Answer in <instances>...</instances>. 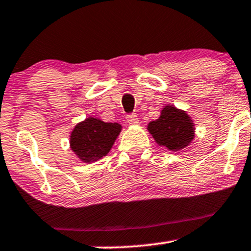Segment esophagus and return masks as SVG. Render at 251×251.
<instances>
[{
  "mask_svg": "<svg viewBox=\"0 0 251 251\" xmlns=\"http://www.w3.org/2000/svg\"><path fill=\"white\" fill-rule=\"evenodd\" d=\"M126 122L129 123L130 126H136L139 123V118L135 114H129L126 115Z\"/></svg>",
  "mask_w": 251,
  "mask_h": 251,
  "instance_id": "obj_1",
  "label": "esophagus"
}]
</instances>
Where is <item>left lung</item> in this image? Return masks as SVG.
I'll use <instances>...</instances> for the list:
<instances>
[{"instance_id": "left-lung-1", "label": "left lung", "mask_w": 251, "mask_h": 251, "mask_svg": "<svg viewBox=\"0 0 251 251\" xmlns=\"http://www.w3.org/2000/svg\"><path fill=\"white\" fill-rule=\"evenodd\" d=\"M147 130L159 146L177 152L189 146L195 137V125L184 110L165 105L158 120L148 123Z\"/></svg>"}]
</instances>
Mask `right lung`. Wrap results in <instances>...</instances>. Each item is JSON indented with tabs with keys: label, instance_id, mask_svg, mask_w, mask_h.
<instances>
[{
	"label": "right lung",
	"instance_id": "add662e5",
	"mask_svg": "<svg viewBox=\"0 0 251 251\" xmlns=\"http://www.w3.org/2000/svg\"><path fill=\"white\" fill-rule=\"evenodd\" d=\"M121 130L120 123L104 122L90 116L73 128L69 145L80 160L94 163L110 152Z\"/></svg>",
	"mask_w": 251,
	"mask_h": 251
}]
</instances>
